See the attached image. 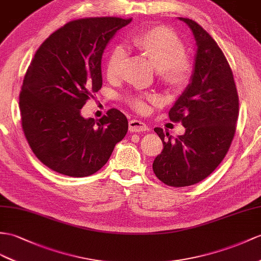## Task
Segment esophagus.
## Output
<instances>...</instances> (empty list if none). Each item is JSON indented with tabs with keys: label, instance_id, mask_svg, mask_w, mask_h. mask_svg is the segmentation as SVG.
I'll list each match as a JSON object with an SVG mask.
<instances>
[{
	"label": "esophagus",
	"instance_id": "obj_1",
	"mask_svg": "<svg viewBox=\"0 0 261 261\" xmlns=\"http://www.w3.org/2000/svg\"><path fill=\"white\" fill-rule=\"evenodd\" d=\"M128 128L132 133H141V132L148 130V126L138 119H132L129 120Z\"/></svg>",
	"mask_w": 261,
	"mask_h": 261
}]
</instances>
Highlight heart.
Returning <instances> with one entry per match:
<instances>
[{
  "instance_id": "b5f03b06",
  "label": "heart",
  "mask_w": 261,
  "mask_h": 261,
  "mask_svg": "<svg viewBox=\"0 0 261 261\" xmlns=\"http://www.w3.org/2000/svg\"><path fill=\"white\" fill-rule=\"evenodd\" d=\"M130 45L141 52L157 68L158 79L170 91H178L190 82L194 74L193 61L185 55L186 47L176 33L165 27L145 30L132 37ZM126 60L122 47L112 50L106 63V76L110 81L120 77ZM127 101L137 112L147 110V103H155L151 94H129Z\"/></svg>"
}]
</instances>
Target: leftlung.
<instances>
[{
    "instance_id": "left-lung-1",
    "label": "left lung",
    "mask_w": 261,
    "mask_h": 261,
    "mask_svg": "<svg viewBox=\"0 0 261 261\" xmlns=\"http://www.w3.org/2000/svg\"><path fill=\"white\" fill-rule=\"evenodd\" d=\"M179 20L192 30L197 53L192 83L168 115L186 132L171 138L155 127L164 148L152 163L157 178L173 187L195 185L219 166L229 150L239 115L232 71L218 44L197 22Z\"/></svg>"
}]
</instances>
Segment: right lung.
<instances>
[{
    "label": "right lung",
    "instance_id": "obj_1",
    "mask_svg": "<svg viewBox=\"0 0 261 261\" xmlns=\"http://www.w3.org/2000/svg\"><path fill=\"white\" fill-rule=\"evenodd\" d=\"M132 18L85 17L66 23L42 43L20 92L21 124L32 151L56 173L86 177L110 160L128 122L111 109L99 119L81 115L101 87V55Z\"/></svg>",
    "mask_w": 261,
    "mask_h": 261
}]
</instances>
